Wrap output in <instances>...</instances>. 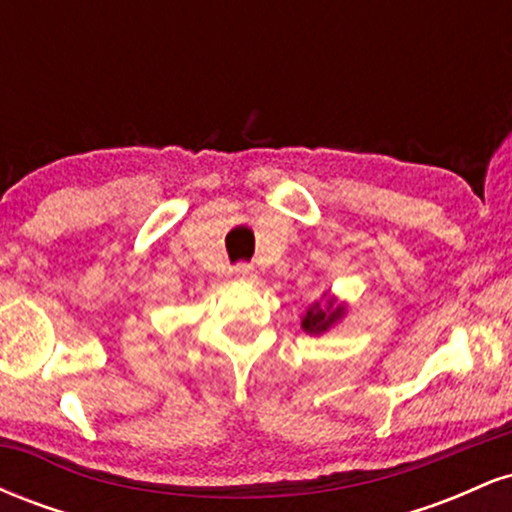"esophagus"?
<instances>
[{"mask_svg": "<svg viewBox=\"0 0 512 512\" xmlns=\"http://www.w3.org/2000/svg\"><path fill=\"white\" fill-rule=\"evenodd\" d=\"M233 276H236L238 281H252L255 279V267H252V264H236V267H233Z\"/></svg>", "mask_w": 512, "mask_h": 512, "instance_id": "1", "label": "esophagus"}]
</instances>
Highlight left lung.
Listing matches in <instances>:
<instances>
[{"label": "left lung", "instance_id": "obj_1", "mask_svg": "<svg viewBox=\"0 0 512 512\" xmlns=\"http://www.w3.org/2000/svg\"><path fill=\"white\" fill-rule=\"evenodd\" d=\"M346 313V305L339 303L337 298L330 296V293H322L320 301H315L313 305H308L305 315L301 317V327L303 332L308 334H322L327 332L330 327L337 325Z\"/></svg>", "mask_w": 512, "mask_h": 512}]
</instances>
